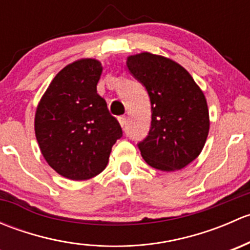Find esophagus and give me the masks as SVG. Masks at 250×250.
Returning <instances> with one entry per match:
<instances>
[{
	"label": "esophagus",
	"mask_w": 250,
	"mask_h": 250,
	"mask_svg": "<svg viewBox=\"0 0 250 250\" xmlns=\"http://www.w3.org/2000/svg\"><path fill=\"white\" fill-rule=\"evenodd\" d=\"M118 122H120V125L122 127H125V123H127V117L125 116H118Z\"/></svg>",
	"instance_id": "34e87169"
}]
</instances>
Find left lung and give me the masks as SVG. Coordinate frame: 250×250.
Returning <instances> with one entry per match:
<instances>
[{
	"mask_svg": "<svg viewBox=\"0 0 250 250\" xmlns=\"http://www.w3.org/2000/svg\"><path fill=\"white\" fill-rule=\"evenodd\" d=\"M127 66L151 102L150 130L138 144L141 156L163 172L186 167L198 157L208 137L203 92L181 65L168 58L144 52L128 57Z\"/></svg>",
	"mask_w": 250,
	"mask_h": 250,
	"instance_id": "left-lung-1",
	"label": "left lung"
}]
</instances>
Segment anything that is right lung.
I'll return each instance as SVG.
<instances>
[{
    "label": "right lung",
    "instance_id": "obj_1",
    "mask_svg": "<svg viewBox=\"0 0 250 250\" xmlns=\"http://www.w3.org/2000/svg\"><path fill=\"white\" fill-rule=\"evenodd\" d=\"M103 66L81 59L53 78L35 115V134L48 165L71 180L102 173L122 137L118 121L97 93Z\"/></svg>",
    "mask_w": 250,
    "mask_h": 250
}]
</instances>
